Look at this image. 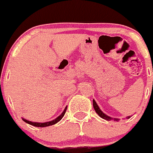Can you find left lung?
Listing matches in <instances>:
<instances>
[{
	"label": "left lung",
	"mask_w": 153,
	"mask_h": 153,
	"mask_svg": "<svg viewBox=\"0 0 153 153\" xmlns=\"http://www.w3.org/2000/svg\"><path fill=\"white\" fill-rule=\"evenodd\" d=\"M93 106H94V108L95 111L97 112V114H98V115L100 116V117H102V119H105V120H114V121H118L119 119L117 118H112V117H109V116L106 115L105 114H104L103 112H102V111L100 110V108H99V106H98V105L97 104L96 101L94 100H93ZM126 118H130V116H128V117H126Z\"/></svg>",
	"instance_id": "obj_1"
}]
</instances>
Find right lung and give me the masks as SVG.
I'll list each match as a JSON object with an SVG mask.
<instances>
[{
	"label": "right lung",
	"mask_w": 153,
	"mask_h": 153,
	"mask_svg": "<svg viewBox=\"0 0 153 153\" xmlns=\"http://www.w3.org/2000/svg\"><path fill=\"white\" fill-rule=\"evenodd\" d=\"M66 110H67V106L65 107V108L64 109L63 112L60 114L59 117H57L56 118L54 119V120H51V121H48V122H45V123H37V122H32L30 121V120H26L25 118H22V120L25 122V123H28V124L32 125V126H36V127H46V126H52V125L56 124V123H58L59 120H61V119L62 118L63 116L65 115L66 112Z\"/></svg>",
	"instance_id": "add662e5"
}]
</instances>
